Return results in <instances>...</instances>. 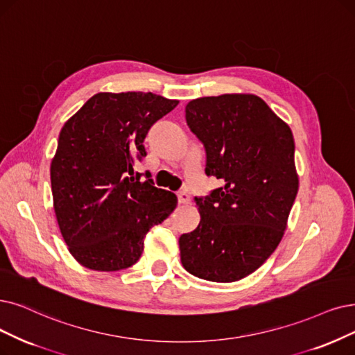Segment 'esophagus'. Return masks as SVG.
Here are the masks:
<instances>
[{"label":"esophagus","instance_id":"obj_1","mask_svg":"<svg viewBox=\"0 0 355 355\" xmlns=\"http://www.w3.org/2000/svg\"><path fill=\"white\" fill-rule=\"evenodd\" d=\"M178 200H179V204H189L191 196L187 191H180V192H178Z\"/></svg>","mask_w":355,"mask_h":355}]
</instances>
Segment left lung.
Returning <instances> with one entry per match:
<instances>
[{"label":"left lung","instance_id":"obj_1","mask_svg":"<svg viewBox=\"0 0 355 355\" xmlns=\"http://www.w3.org/2000/svg\"><path fill=\"white\" fill-rule=\"evenodd\" d=\"M205 150V175L223 185L195 196L201 221L179 237L187 271L214 282L239 281L274 253L299 191L294 138L261 97H201L185 107Z\"/></svg>","mask_w":355,"mask_h":355}]
</instances>
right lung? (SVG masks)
<instances>
[{
    "instance_id": "1",
    "label": "right lung",
    "mask_w": 355,
    "mask_h": 355,
    "mask_svg": "<svg viewBox=\"0 0 355 355\" xmlns=\"http://www.w3.org/2000/svg\"><path fill=\"white\" fill-rule=\"evenodd\" d=\"M154 93H98L68 119L51 164L53 208L73 257L94 271L130 268L178 198L135 172L151 126L178 106ZM145 179L143 180L142 178Z\"/></svg>"
}]
</instances>
